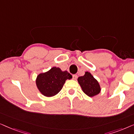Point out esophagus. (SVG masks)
<instances>
[{
	"mask_svg": "<svg viewBox=\"0 0 134 134\" xmlns=\"http://www.w3.org/2000/svg\"><path fill=\"white\" fill-rule=\"evenodd\" d=\"M77 78V75H73L72 76V79L73 80H76Z\"/></svg>",
	"mask_w": 134,
	"mask_h": 134,
	"instance_id": "1",
	"label": "esophagus"
}]
</instances>
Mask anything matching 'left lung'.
<instances>
[{
    "label": "left lung",
    "instance_id": "left-lung-1",
    "mask_svg": "<svg viewBox=\"0 0 134 134\" xmlns=\"http://www.w3.org/2000/svg\"><path fill=\"white\" fill-rule=\"evenodd\" d=\"M77 81L83 93L89 97L96 96L100 92L99 83L90 72H85L84 76L79 77Z\"/></svg>",
    "mask_w": 134,
    "mask_h": 134
}]
</instances>
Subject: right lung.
<instances>
[{"label": "right lung", "instance_id": "obj_1", "mask_svg": "<svg viewBox=\"0 0 134 134\" xmlns=\"http://www.w3.org/2000/svg\"><path fill=\"white\" fill-rule=\"evenodd\" d=\"M71 78L72 76L67 71H63L60 68L52 67L46 72L38 75L36 85L42 94L52 97L60 92L66 80Z\"/></svg>", "mask_w": 134, "mask_h": 134}]
</instances>
